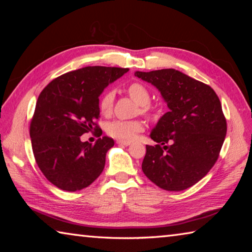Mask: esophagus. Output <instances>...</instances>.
<instances>
[{
    "label": "esophagus",
    "instance_id": "34e87169",
    "mask_svg": "<svg viewBox=\"0 0 252 252\" xmlns=\"http://www.w3.org/2000/svg\"><path fill=\"white\" fill-rule=\"evenodd\" d=\"M117 143L121 144V146H130V144H131L130 141H122V140H118Z\"/></svg>",
    "mask_w": 252,
    "mask_h": 252
}]
</instances>
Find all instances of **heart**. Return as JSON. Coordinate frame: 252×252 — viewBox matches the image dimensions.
I'll list each match as a JSON object with an SVG mask.
<instances>
[{
	"mask_svg": "<svg viewBox=\"0 0 252 252\" xmlns=\"http://www.w3.org/2000/svg\"><path fill=\"white\" fill-rule=\"evenodd\" d=\"M126 92L131 99L140 105V112L143 114L151 112L152 106L149 104V102H150V92H149L146 85L139 82L131 83L126 88ZM113 101L114 94L112 91H106L103 93L99 102V108L102 114L108 116V114L111 113L113 108ZM142 130L143 125L139 120H114L108 123V126H106L108 134L112 136V138L122 140V141H131Z\"/></svg>",
	"mask_w": 252,
	"mask_h": 252,
	"instance_id": "b5f03b06",
	"label": "heart"
}]
</instances>
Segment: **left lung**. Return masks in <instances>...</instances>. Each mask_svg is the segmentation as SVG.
Here are the masks:
<instances>
[{"label":"left lung","instance_id":"left-lung-1","mask_svg":"<svg viewBox=\"0 0 252 252\" xmlns=\"http://www.w3.org/2000/svg\"><path fill=\"white\" fill-rule=\"evenodd\" d=\"M134 75L155 85L169 108L151 132L157 144L147 146L142 171L161 189H188L210 171L222 148L227 121L219 97L211 87L174 69Z\"/></svg>","mask_w":252,"mask_h":252}]
</instances>
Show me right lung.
<instances>
[{"instance_id":"add662e5","label":"right lung","mask_w":252,"mask_h":252,"mask_svg":"<svg viewBox=\"0 0 252 252\" xmlns=\"http://www.w3.org/2000/svg\"><path fill=\"white\" fill-rule=\"evenodd\" d=\"M127 71L85 66L60 75L40 93L30 136L36 164L55 187L74 192L90 186L103 171L113 139L102 136L92 144L81 141V135L93 130L102 134L95 123L100 118L99 96Z\"/></svg>"}]
</instances>
